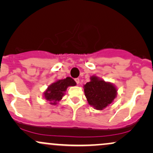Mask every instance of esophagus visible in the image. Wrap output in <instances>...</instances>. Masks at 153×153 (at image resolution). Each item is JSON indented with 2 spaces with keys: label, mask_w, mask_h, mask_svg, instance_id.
<instances>
[{
  "label": "esophagus",
  "mask_w": 153,
  "mask_h": 153,
  "mask_svg": "<svg viewBox=\"0 0 153 153\" xmlns=\"http://www.w3.org/2000/svg\"><path fill=\"white\" fill-rule=\"evenodd\" d=\"M75 81L76 82L77 84H79V83H80V79H79V78H75Z\"/></svg>",
  "instance_id": "34e87169"
}]
</instances>
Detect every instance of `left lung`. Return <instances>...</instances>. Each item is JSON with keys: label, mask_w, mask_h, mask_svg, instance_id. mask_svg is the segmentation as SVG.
<instances>
[{"label": "left lung", "mask_w": 153, "mask_h": 153, "mask_svg": "<svg viewBox=\"0 0 153 153\" xmlns=\"http://www.w3.org/2000/svg\"><path fill=\"white\" fill-rule=\"evenodd\" d=\"M91 81L84 85V93L88 102L97 110H102L109 106L117 97V88L99 77L93 75Z\"/></svg>", "instance_id": "8db88e82"}]
</instances>
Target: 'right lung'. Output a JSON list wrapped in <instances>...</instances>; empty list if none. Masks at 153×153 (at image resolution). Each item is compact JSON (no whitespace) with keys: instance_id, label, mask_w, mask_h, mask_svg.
Listing matches in <instances>:
<instances>
[{"instance_id":"1","label":"right lung","mask_w":153,"mask_h":153,"mask_svg":"<svg viewBox=\"0 0 153 153\" xmlns=\"http://www.w3.org/2000/svg\"><path fill=\"white\" fill-rule=\"evenodd\" d=\"M76 82L71 77L58 80L49 85L46 91L44 92V97L47 101H50L52 105H56L58 101L62 99L68 87L75 86Z\"/></svg>"}]
</instances>
